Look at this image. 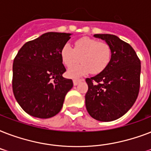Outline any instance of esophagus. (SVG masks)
<instances>
[{"mask_svg":"<svg viewBox=\"0 0 151 151\" xmlns=\"http://www.w3.org/2000/svg\"><path fill=\"white\" fill-rule=\"evenodd\" d=\"M82 79H73V85H77L79 82L81 81H82Z\"/></svg>","mask_w":151,"mask_h":151,"instance_id":"1","label":"esophagus"}]
</instances>
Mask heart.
<instances>
[{
    "mask_svg": "<svg viewBox=\"0 0 151 151\" xmlns=\"http://www.w3.org/2000/svg\"><path fill=\"white\" fill-rule=\"evenodd\" d=\"M112 56L110 46L106 42L96 39L84 37L74 42V48L69 43H66L60 50V57L63 63L66 66L78 61L81 57L82 63L70 67L67 75L72 78H77L92 73H102L109 65Z\"/></svg>",
    "mask_w": 151,
    "mask_h": 151,
    "instance_id": "heart-1",
    "label": "heart"
}]
</instances>
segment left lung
I'll list each match as a JSON object with an SVG mask.
<instances>
[{"label": "left lung", "mask_w": 151, "mask_h": 151, "mask_svg": "<svg viewBox=\"0 0 151 151\" xmlns=\"http://www.w3.org/2000/svg\"><path fill=\"white\" fill-rule=\"evenodd\" d=\"M111 48L107 67L95 77L86 78L88 86L85 106L90 116L100 122H112L126 114L138 97L140 60L129 44L113 34H95Z\"/></svg>", "instance_id": "8db88e82"}]
</instances>
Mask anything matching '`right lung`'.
<instances>
[{
    "label": "right lung",
    "mask_w": 151,
    "mask_h": 151,
    "mask_svg": "<svg viewBox=\"0 0 151 151\" xmlns=\"http://www.w3.org/2000/svg\"><path fill=\"white\" fill-rule=\"evenodd\" d=\"M71 34L48 32L28 41L18 52L12 66V89L22 110L38 118H49L61 110L73 81L63 77L66 68L62 47Z\"/></svg>",
    "instance_id": "right-lung-1"
}]
</instances>
